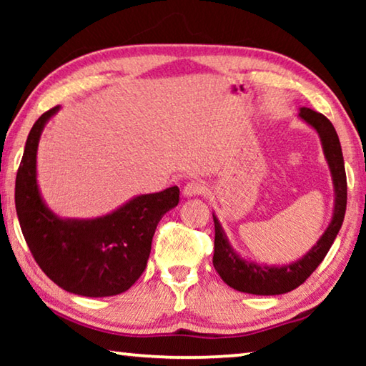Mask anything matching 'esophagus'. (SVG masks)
Wrapping results in <instances>:
<instances>
[{
  "mask_svg": "<svg viewBox=\"0 0 366 366\" xmlns=\"http://www.w3.org/2000/svg\"><path fill=\"white\" fill-rule=\"evenodd\" d=\"M207 190L208 189H207V184L205 182H203V181H194V179H192V181H189L187 184L184 185L182 194H184V197H195V195H203Z\"/></svg>",
  "mask_w": 366,
  "mask_h": 366,
  "instance_id": "esophagus-1",
  "label": "esophagus"
}]
</instances>
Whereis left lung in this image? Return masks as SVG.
Returning <instances> with one entry per match:
<instances>
[{"mask_svg":"<svg viewBox=\"0 0 366 366\" xmlns=\"http://www.w3.org/2000/svg\"><path fill=\"white\" fill-rule=\"evenodd\" d=\"M300 117L308 122L318 132L327 164H330L336 202H334V214L331 224L327 226L325 234L317 245L310 250L299 262L284 266H259L257 263L247 262L240 258L227 242V237L219 221L214 219V255L213 266L218 271L221 280L227 286L239 290V292L255 295H280L290 292L305 282L310 274L323 262L326 253L336 239L340 226H342L345 207H347V177L344 168V157L336 129L326 116L310 108H300Z\"/></svg>","mask_w":366,"mask_h":366,"instance_id":"8db88e82","label":"left lung"}]
</instances>
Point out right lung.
<instances>
[{"mask_svg":"<svg viewBox=\"0 0 366 366\" xmlns=\"http://www.w3.org/2000/svg\"><path fill=\"white\" fill-rule=\"evenodd\" d=\"M59 107L43 113L30 131L16 176V212L24 239L41 271L67 292L109 297L126 292L147 268L159 219L177 207L179 187L139 195L95 219H63L49 212L36 185V148Z\"/></svg>","mask_w":366,"mask_h":366,"instance_id":"obj_1","label":"right lung"}]
</instances>
